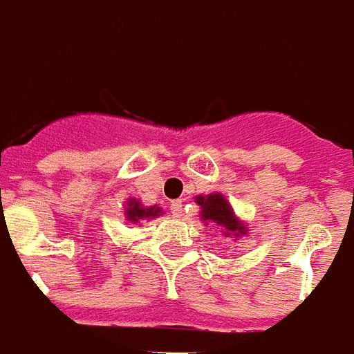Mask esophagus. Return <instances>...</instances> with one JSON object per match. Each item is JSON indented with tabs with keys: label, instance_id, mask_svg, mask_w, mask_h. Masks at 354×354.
I'll use <instances>...</instances> for the list:
<instances>
[{
	"label": "esophagus",
	"instance_id": "1",
	"mask_svg": "<svg viewBox=\"0 0 354 354\" xmlns=\"http://www.w3.org/2000/svg\"><path fill=\"white\" fill-rule=\"evenodd\" d=\"M169 211H171V215L174 216H183V202L180 200H174V202L169 203Z\"/></svg>",
	"mask_w": 354,
	"mask_h": 354
}]
</instances>
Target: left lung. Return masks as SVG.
<instances>
[{"mask_svg":"<svg viewBox=\"0 0 354 354\" xmlns=\"http://www.w3.org/2000/svg\"><path fill=\"white\" fill-rule=\"evenodd\" d=\"M198 203L202 205V218L203 221H209V223L216 224L223 228V234L226 237L230 234H247L245 226L236 221V215L232 211L230 203L224 200L221 194H211V196H202L198 198Z\"/></svg>","mask_w":354,"mask_h":354,"instance_id":"left-lung-1","label":"left lung"}]
</instances>
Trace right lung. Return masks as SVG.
Segmentation results:
<instances>
[{
    "label": "right lung",
    "instance_id": "1",
    "mask_svg": "<svg viewBox=\"0 0 354 354\" xmlns=\"http://www.w3.org/2000/svg\"><path fill=\"white\" fill-rule=\"evenodd\" d=\"M160 207H141V203L136 200L128 202V209H126V216L130 218L131 223H139L141 218H151V216H158Z\"/></svg>",
    "mask_w": 354,
    "mask_h": 354
}]
</instances>
